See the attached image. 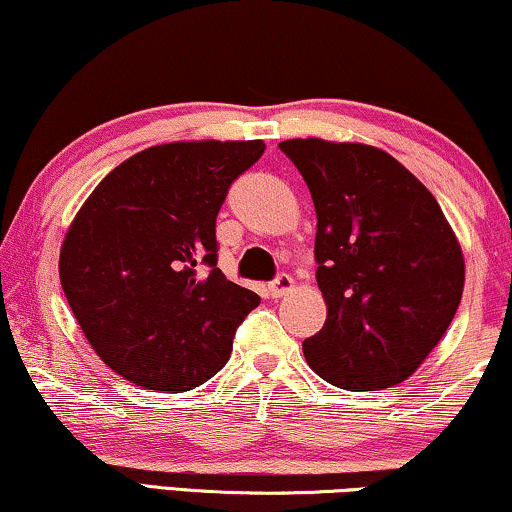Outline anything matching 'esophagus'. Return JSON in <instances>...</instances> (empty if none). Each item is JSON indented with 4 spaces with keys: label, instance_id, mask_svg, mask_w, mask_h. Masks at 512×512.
Segmentation results:
<instances>
[{
    "label": "esophagus",
    "instance_id": "esophagus-1",
    "mask_svg": "<svg viewBox=\"0 0 512 512\" xmlns=\"http://www.w3.org/2000/svg\"><path fill=\"white\" fill-rule=\"evenodd\" d=\"M292 285H294V280H292L290 273H278V276L273 278L271 285H269L271 297H283V294L292 290Z\"/></svg>",
    "mask_w": 512,
    "mask_h": 512
}]
</instances>
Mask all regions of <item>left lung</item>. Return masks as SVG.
<instances>
[{
    "instance_id": "8db88e82",
    "label": "left lung",
    "mask_w": 512,
    "mask_h": 512,
    "mask_svg": "<svg viewBox=\"0 0 512 512\" xmlns=\"http://www.w3.org/2000/svg\"><path fill=\"white\" fill-rule=\"evenodd\" d=\"M311 190L327 320L304 341L327 383L373 392L436 348L464 290V257L427 187L385 150L292 139L278 146Z\"/></svg>"
}]
</instances>
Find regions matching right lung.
Here are the masks:
<instances>
[{"label": "right lung", "instance_id": "right-lung-1", "mask_svg": "<svg viewBox=\"0 0 512 512\" xmlns=\"http://www.w3.org/2000/svg\"><path fill=\"white\" fill-rule=\"evenodd\" d=\"M262 141L141 150L95 187L60 253V283L85 338L134 385L185 392L232 355L259 297L218 269V218Z\"/></svg>", "mask_w": 512, "mask_h": 512}]
</instances>
